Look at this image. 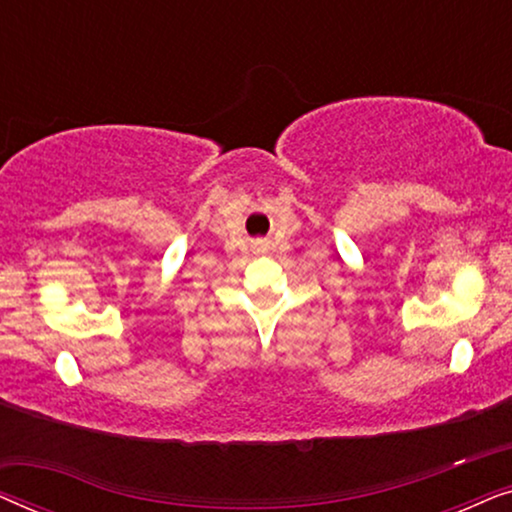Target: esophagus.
Here are the masks:
<instances>
[{
	"mask_svg": "<svg viewBox=\"0 0 512 512\" xmlns=\"http://www.w3.org/2000/svg\"><path fill=\"white\" fill-rule=\"evenodd\" d=\"M256 249H258V251H263V249H265V247H261V244H258V247H256Z\"/></svg>",
	"mask_w": 512,
	"mask_h": 512,
	"instance_id": "1",
	"label": "esophagus"
}]
</instances>
